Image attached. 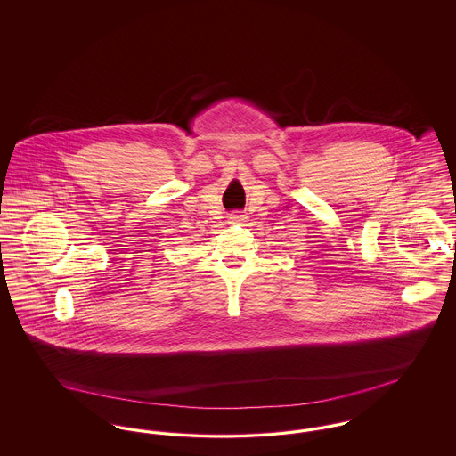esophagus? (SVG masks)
<instances>
[{
  "instance_id": "esophagus-1",
  "label": "esophagus",
  "mask_w": 456,
  "mask_h": 456,
  "mask_svg": "<svg viewBox=\"0 0 456 456\" xmlns=\"http://www.w3.org/2000/svg\"><path fill=\"white\" fill-rule=\"evenodd\" d=\"M229 222L231 224H240V222H244L246 218H248V216L244 214V212H240V210H234V212H231L229 214Z\"/></svg>"
}]
</instances>
